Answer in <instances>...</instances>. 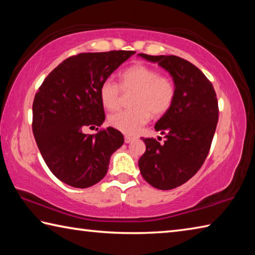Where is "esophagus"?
<instances>
[{
    "mask_svg": "<svg viewBox=\"0 0 255 255\" xmlns=\"http://www.w3.org/2000/svg\"><path fill=\"white\" fill-rule=\"evenodd\" d=\"M133 140V137H130V136H125V143L126 144H129L130 141Z\"/></svg>",
    "mask_w": 255,
    "mask_h": 255,
    "instance_id": "esophagus-1",
    "label": "esophagus"
}]
</instances>
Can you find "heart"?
I'll use <instances>...</instances> for the list:
<instances>
[{
	"label": "heart",
	"instance_id": "b5f03b06",
	"mask_svg": "<svg viewBox=\"0 0 255 255\" xmlns=\"http://www.w3.org/2000/svg\"><path fill=\"white\" fill-rule=\"evenodd\" d=\"M131 109L109 116L110 126L127 135H133L148 122L150 116L159 118L173 106L175 84L167 75L143 63L127 67L120 74L119 84L111 79L102 82L99 96L102 106L112 111L122 106L124 94H131Z\"/></svg>",
	"mask_w": 255,
	"mask_h": 255
}]
</instances>
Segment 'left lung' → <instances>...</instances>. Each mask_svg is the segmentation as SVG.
I'll use <instances>...</instances> for the list:
<instances>
[{
	"label": "left lung",
	"instance_id": "obj_1",
	"mask_svg": "<svg viewBox=\"0 0 255 255\" xmlns=\"http://www.w3.org/2000/svg\"><path fill=\"white\" fill-rule=\"evenodd\" d=\"M139 56L166 70L175 84L173 106L155 125L165 140L143 138L146 150L138 161L150 185L171 190L191 179L209 153L218 122L217 97L211 82L188 60L173 55Z\"/></svg>",
	"mask_w": 255,
	"mask_h": 255
}]
</instances>
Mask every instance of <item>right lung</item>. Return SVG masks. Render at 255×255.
Here are the masks:
<instances>
[{
  "label": "right lung",
  "mask_w": 255,
  "mask_h": 255,
  "mask_svg": "<svg viewBox=\"0 0 255 255\" xmlns=\"http://www.w3.org/2000/svg\"><path fill=\"white\" fill-rule=\"evenodd\" d=\"M135 53L111 50L72 56L49 73L34 96V139L47 166L62 182L84 189L107 174L111 155L124 144L123 133L112 127L96 135L83 130L105 122L100 85Z\"/></svg>",
  "instance_id": "1"
}]
</instances>
